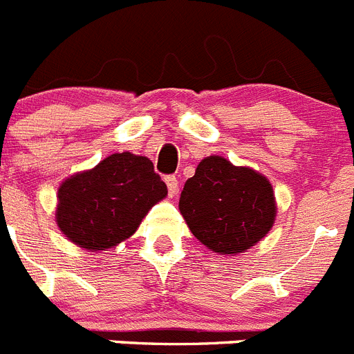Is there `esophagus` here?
<instances>
[{
    "instance_id": "34e87169",
    "label": "esophagus",
    "mask_w": 354,
    "mask_h": 354,
    "mask_svg": "<svg viewBox=\"0 0 354 354\" xmlns=\"http://www.w3.org/2000/svg\"><path fill=\"white\" fill-rule=\"evenodd\" d=\"M165 183H167L170 196L177 195V192H179V179H177L175 175H167V177H165Z\"/></svg>"
}]
</instances>
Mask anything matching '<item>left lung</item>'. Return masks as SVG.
I'll list each match as a JSON object with an SVG mask.
<instances>
[{"label":"left lung","instance_id":"left-lung-1","mask_svg":"<svg viewBox=\"0 0 354 354\" xmlns=\"http://www.w3.org/2000/svg\"><path fill=\"white\" fill-rule=\"evenodd\" d=\"M179 209L193 236L225 255L246 252L261 241L277 214L270 180L220 156L202 159L184 184Z\"/></svg>","mask_w":354,"mask_h":354}]
</instances>
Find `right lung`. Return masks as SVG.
I'll use <instances>...</instances> for the list:
<instances>
[{"label":"right lung","mask_w":354,"mask_h":354,"mask_svg":"<svg viewBox=\"0 0 354 354\" xmlns=\"http://www.w3.org/2000/svg\"><path fill=\"white\" fill-rule=\"evenodd\" d=\"M167 196L152 161L131 152L113 154L58 189L56 221L86 250H104L133 236L149 209Z\"/></svg>","instance_id":"right-lung-1"}]
</instances>
